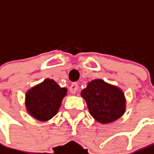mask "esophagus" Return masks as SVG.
I'll list each match as a JSON object with an SVG mask.
<instances>
[{
	"instance_id": "34e87169",
	"label": "esophagus",
	"mask_w": 154,
	"mask_h": 154,
	"mask_svg": "<svg viewBox=\"0 0 154 154\" xmlns=\"http://www.w3.org/2000/svg\"><path fill=\"white\" fill-rule=\"evenodd\" d=\"M79 86L78 83H73V84L70 86L69 90H70V92H71L72 94H75L76 92H78V90H79Z\"/></svg>"
}]
</instances>
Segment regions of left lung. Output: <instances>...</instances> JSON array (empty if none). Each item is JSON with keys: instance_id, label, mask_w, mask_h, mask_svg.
<instances>
[{"instance_id": "obj_1", "label": "left lung", "mask_w": 154, "mask_h": 154, "mask_svg": "<svg viewBox=\"0 0 154 154\" xmlns=\"http://www.w3.org/2000/svg\"><path fill=\"white\" fill-rule=\"evenodd\" d=\"M80 94L90 115L101 124L114 122L126 111V97L122 89L103 79L91 80Z\"/></svg>"}]
</instances>
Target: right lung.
I'll list each match as a JSON object with an SVG mask.
<instances>
[{"label":"right lung","instance_id":"right-lung-1","mask_svg":"<svg viewBox=\"0 0 154 154\" xmlns=\"http://www.w3.org/2000/svg\"><path fill=\"white\" fill-rule=\"evenodd\" d=\"M66 93V88H61L53 79H45L26 91V111L39 122H47L57 114Z\"/></svg>","mask_w":154,"mask_h":154}]
</instances>
